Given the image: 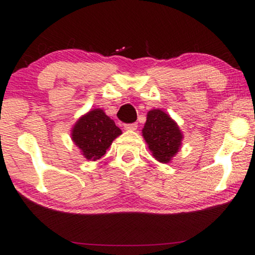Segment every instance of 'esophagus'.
Returning <instances> with one entry per match:
<instances>
[{"instance_id": "esophagus-1", "label": "esophagus", "mask_w": 255, "mask_h": 255, "mask_svg": "<svg viewBox=\"0 0 255 255\" xmlns=\"http://www.w3.org/2000/svg\"><path fill=\"white\" fill-rule=\"evenodd\" d=\"M137 128V125L136 124H128V125H125V129L126 130H135Z\"/></svg>"}]
</instances>
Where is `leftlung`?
Instances as JSON below:
<instances>
[{"instance_id": "8db88e82", "label": "left lung", "mask_w": 255, "mask_h": 255, "mask_svg": "<svg viewBox=\"0 0 255 255\" xmlns=\"http://www.w3.org/2000/svg\"><path fill=\"white\" fill-rule=\"evenodd\" d=\"M141 131L152 156L163 164L170 163L182 146V131L176 121L162 109L148 111Z\"/></svg>"}]
</instances>
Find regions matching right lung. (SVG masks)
<instances>
[{"instance_id":"add662e5","label":"right lung","mask_w":255,"mask_h":255,"mask_svg":"<svg viewBox=\"0 0 255 255\" xmlns=\"http://www.w3.org/2000/svg\"><path fill=\"white\" fill-rule=\"evenodd\" d=\"M122 131L103 109H91L72 127L71 137L87 160H98Z\"/></svg>"}]
</instances>
